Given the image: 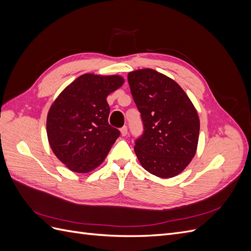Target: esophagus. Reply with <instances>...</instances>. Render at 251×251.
<instances>
[{"label": "esophagus", "mask_w": 251, "mask_h": 251, "mask_svg": "<svg viewBox=\"0 0 251 251\" xmlns=\"http://www.w3.org/2000/svg\"><path fill=\"white\" fill-rule=\"evenodd\" d=\"M120 133H121V136H126L127 135V127L126 126H124V127H121L120 128Z\"/></svg>", "instance_id": "obj_1"}]
</instances>
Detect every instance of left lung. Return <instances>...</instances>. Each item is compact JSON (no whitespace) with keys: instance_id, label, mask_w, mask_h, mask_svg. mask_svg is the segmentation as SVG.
<instances>
[{"instance_id":"8db88e82","label":"left lung","mask_w":251,"mask_h":251,"mask_svg":"<svg viewBox=\"0 0 251 251\" xmlns=\"http://www.w3.org/2000/svg\"><path fill=\"white\" fill-rule=\"evenodd\" d=\"M127 81L144 126L136 140V156L159 178L177 176L198 147L200 119L195 105L176 81L153 69L128 72Z\"/></svg>"}]
</instances>
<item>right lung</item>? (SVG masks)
<instances>
[{"mask_svg": "<svg viewBox=\"0 0 251 251\" xmlns=\"http://www.w3.org/2000/svg\"><path fill=\"white\" fill-rule=\"evenodd\" d=\"M125 83L120 75L86 73L55 98L47 115L50 148L67 169L88 174L97 169L119 137L109 123L107 97Z\"/></svg>", "mask_w": 251, "mask_h": 251, "instance_id": "add662e5", "label": "right lung"}]
</instances>
